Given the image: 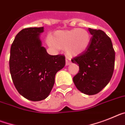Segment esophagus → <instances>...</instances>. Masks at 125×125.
I'll return each instance as SVG.
<instances>
[{
	"mask_svg": "<svg viewBox=\"0 0 125 125\" xmlns=\"http://www.w3.org/2000/svg\"><path fill=\"white\" fill-rule=\"evenodd\" d=\"M71 63V59L68 56H66L65 59V65H69Z\"/></svg>",
	"mask_w": 125,
	"mask_h": 125,
	"instance_id": "34e87169",
	"label": "esophagus"
}]
</instances>
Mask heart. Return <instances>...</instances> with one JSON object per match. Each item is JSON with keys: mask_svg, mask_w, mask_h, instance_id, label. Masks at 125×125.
I'll list each match as a JSON object with an SVG mask.
<instances>
[{"mask_svg": "<svg viewBox=\"0 0 125 125\" xmlns=\"http://www.w3.org/2000/svg\"><path fill=\"white\" fill-rule=\"evenodd\" d=\"M90 42L89 32L83 29L60 30L55 32L49 44L54 48L64 49L71 56L82 53L86 50Z\"/></svg>", "mask_w": 125, "mask_h": 125, "instance_id": "1", "label": "heart"}]
</instances>
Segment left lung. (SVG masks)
<instances>
[{
	"instance_id": "8db88e82",
	"label": "left lung",
	"mask_w": 125,
	"mask_h": 125,
	"mask_svg": "<svg viewBox=\"0 0 125 125\" xmlns=\"http://www.w3.org/2000/svg\"><path fill=\"white\" fill-rule=\"evenodd\" d=\"M92 35L85 51L71 60L79 67L73 77L76 88L86 95L99 93L109 83L113 74L115 52L111 39L100 30L88 29Z\"/></svg>"
}]
</instances>
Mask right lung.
Segmentation results:
<instances>
[{
	"instance_id": "1",
	"label": "right lung",
	"mask_w": 125,
	"mask_h": 125,
	"mask_svg": "<svg viewBox=\"0 0 125 125\" xmlns=\"http://www.w3.org/2000/svg\"><path fill=\"white\" fill-rule=\"evenodd\" d=\"M44 27L21 30L10 51L9 69L15 88L31 101H41L50 95L56 72L65 65V56L50 55L40 39Z\"/></svg>"
}]
</instances>
